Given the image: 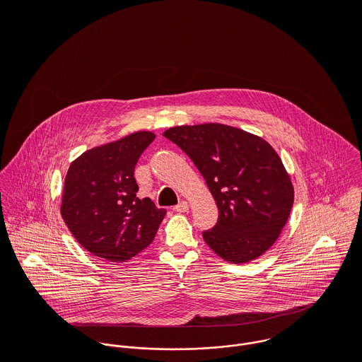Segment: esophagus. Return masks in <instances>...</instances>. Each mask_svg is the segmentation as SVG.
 <instances>
[{
    "mask_svg": "<svg viewBox=\"0 0 362 362\" xmlns=\"http://www.w3.org/2000/svg\"><path fill=\"white\" fill-rule=\"evenodd\" d=\"M188 209H189V205H188V202H185V201H182V202H180L177 206H174V210L178 211V213L188 211Z\"/></svg>",
    "mask_w": 362,
    "mask_h": 362,
    "instance_id": "obj_1",
    "label": "esophagus"
}]
</instances>
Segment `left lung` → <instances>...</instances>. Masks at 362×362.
Listing matches in <instances>:
<instances>
[{"label": "left lung", "mask_w": 362, "mask_h": 362, "mask_svg": "<svg viewBox=\"0 0 362 362\" xmlns=\"http://www.w3.org/2000/svg\"><path fill=\"white\" fill-rule=\"evenodd\" d=\"M163 136L198 167L218 209L204 231L207 245L231 263L263 255L279 238L294 204V188L276 151L260 136L223 124L181 125Z\"/></svg>", "instance_id": "8db88e82"}]
</instances>
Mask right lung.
<instances>
[{"label": "right lung", "instance_id": "1", "mask_svg": "<svg viewBox=\"0 0 362 362\" xmlns=\"http://www.w3.org/2000/svg\"><path fill=\"white\" fill-rule=\"evenodd\" d=\"M155 138L153 132L138 131L71 163L61 216L75 240L95 257L125 262L155 240L165 210L136 197L134 177L139 157Z\"/></svg>", "mask_w": 362, "mask_h": 362}]
</instances>
